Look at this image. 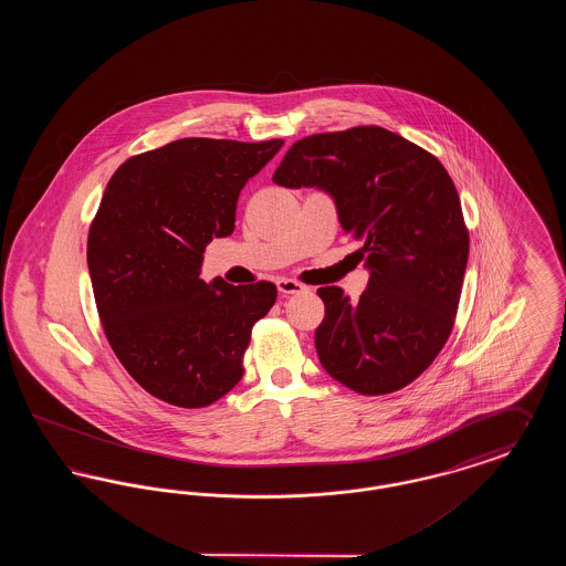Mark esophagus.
<instances>
[{
    "instance_id": "1",
    "label": "esophagus",
    "mask_w": 566,
    "mask_h": 566,
    "mask_svg": "<svg viewBox=\"0 0 566 566\" xmlns=\"http://www.w3.org/2000/svg\"><path fill=\"white\" fill-rule=\"evenodd\" d=\"M275 286H277V291H280L282 295H298V293H305V291H307V286H303L301 282L291 280V277H277V280H275Z\"/></svg>"
}]
</instances>
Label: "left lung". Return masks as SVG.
Instances as JSON below:
<instances>
[{"label":"left lung","instance_id":"obj_1","mask_svg":"<svg viewBox=\"0 0 566 566\" xmlns=\"http://www.w3.org/2000/svg\"><path fill=\"white\" fill-rule=\"evenodd\" d=\"M273 182L324 190L369 271L350 301L323 286L316 352L324 371L360 395H388L420 376L454 326L469 233L457 187L431 153L381 127L310 135Z\"/></svg>","mask_w":566,"mask_h":566}]
</instances>
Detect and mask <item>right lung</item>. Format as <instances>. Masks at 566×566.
Here are the masks:
<instances>
[{
  "mask_svg": "<svg viewBox=\"0 0 566 566\" xmlns=\"http://www.w3.org/2000/svg\"><path fill=\"white\" fill-rule=\"evenodd\" d=\"M282 144L185 137L123 163L106 187L86 245L97 312L123 367L165 403L206 407L242 379L250 331L277 291L199 275Z\"/></svg>",
  "mask_w": 566,
  "mask_h": 566,
  "instance_id": "obj_1",
  "label": "right lung"
}]
</instances>
